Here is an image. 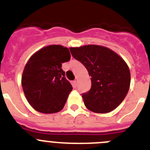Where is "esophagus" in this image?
<instances>
[{
	"label": "esophagus",
	"instance_id": "34e87169",
	"mask_svg": "<svg viewBox=\"0 0 150 150\" xmlns=\"http://www.w3.org/2000/svg\"><path fill=\"white\" fill-rule=\"evenodd\" d=\"M76 86H77V83H76V80H74V81H73V87H74V88H76Z\"/></svg>",
	"mask_w": 150,
	"mask_h": 150
}]
</instances>
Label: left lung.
<instances>
[{
    "mask_svg": "<svg viewBox=\"0 0 150 150\" xmlns=\"http://www.w3.org/2000/svg\"><path fill=\"white\" fill-rule=\"evenodd\" d=\"M91 76V86L82 94L86 107L98 113L113 110L128 94L131 74L127 64L110 49L97 45L70 48Z\"/></svg>",
    "mask_w": 150,
    "mask_h": 150,
    "instance_id": "8db88e82",
    "label": "left lung"
}]
</instances>
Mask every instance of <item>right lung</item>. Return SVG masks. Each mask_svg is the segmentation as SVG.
Masks as SVG:
<instances>
[{
    "label": "right lung",
    "instance_id": "right-lung-1",
    "mask_svg": "<svg viewBox=\"0 0 150 150\" xmlns=\"http://www.w3.org/2000/svg\"><path fill=\"white\" fill-rule=\"evenodd\" d=\"M71 59L69 50L60 45L41 49L29 59L22 76L24 93L30 106L43 113L63 109L73 87L62 64Z\"/></svg>",
    "mask_w": 150,
    "mask_h": 150
}]
</instances>
